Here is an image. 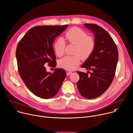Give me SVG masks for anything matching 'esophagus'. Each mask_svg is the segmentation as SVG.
Masks as SVG:
<instances>
[{
  "label": "esophagus",
  "mask_w": 133,
  "mask_h": 133,
  "mask_svg": "<svg viewBox=\"0 0 133 133\" xmlns=\"http://www.w3.org/2000/svg\"><path fill=\"white\" fill-rule=\"evenodd\" d=\"M71 74H72V72H70V71H69V72H67V76H69V75H71Z\"/></svg>",
  "instance_id": "34e87169"
}]
</instances>
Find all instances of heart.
Instances as JSON below:
<instances>
[{
	"label": "heart",
	"instance_id": "obj_1",
	"mask_svg": "<svg viewBox=\"0 0 133 133\" xmlns=\"http://www.w3.org/2000/svg\"><path fill=\"white\" fill-rule=\"evenodd\" d=\"M64 39L67 42L75 45L73 56H66L62 58L59 66L67 70H72L78 66L81 59L88 58L92 53L95 47V41L92 37L87 36V34L77 27H72L65 33ZM65 43L62 38L57 39L54 44L56 55L59 57L64 52Z\"/></svg>",
	"mask_w": 133,
	"mask_h": 133
}]
</instances>
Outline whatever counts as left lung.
I'll return each mask as SVG.
<instances>
[{
  "mask_svg": "<svg viewBox=\"0 0 133 133\" xmlns=\"http://www.w3.org/2000/svg\"><path fill=\"white\" fill-rule=\"evenodd\" d=\"M84 26L92 31L95 36V47L91 55L81 66L87 73L77 71L79 80L77 83L81 95L94 99L102 95L110 86L114 78L118 52L111 37L102 27L96 24H85Z\"/></svg>",
  "mask_w": 133,
  "mask_h": 133,
  "instance_id": "obj_1",
  "label": "left lung"
}]
</instances>
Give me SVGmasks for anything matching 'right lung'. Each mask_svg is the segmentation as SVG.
<instances>
[{
    "label": "right lung",
    "mask_w": 133,
    "mask_h": 133,
    "mask_svg": "<svg viewBox=\"0 0 133 133\" xmlns=\"http://www.w3.org/2000/svg\"><path fill=\"white\" fill-rule=\"evenodd\" d=\"M68 26L34 27L18 44L16 56L19 74L29 90L42 98L54 97L66 76L65 70L62 68L55 69L54 73L47 72L45 65L56 67L52 44L55 38Z\"/></svg>",
    "instance_id": "obj_1"
}]
</instances>
